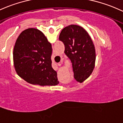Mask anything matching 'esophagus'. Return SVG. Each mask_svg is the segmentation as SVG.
Returning <instances> with one entry per match:
<instances>
[{
	"instance_id": "34e87169",
	"label": "esophagus",
	"mask_w": 123,
	"mask_h": 123,
	"mask_svg": "<svg viewBox=\"0 0 123 123\" xmlns=\"http://www.w3.org/2000/svg\"><path fill=\"white\" fill-rule=\"evenodd\" d=\"M61 64H62L61 63H59L57 64V66H61Z\"/></svg>"
}]
</instances>
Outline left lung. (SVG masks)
<instances>
[{"mask_svg":"<svg viewBox=\"0 0 123 123\" xmlns=\"http://www.w3.org/2000/svg\"><path fill=\"white\" fill-rule=\"evenodd\" d=\"M59 40L64 43V53L72 63L74 78L82 83L90 76L95 66L96 51L90 36L82 27L71 25L63 29Z\"/></svg>","mask_w":123,"mask_h":123,"instance_id":"left-lung-1","label":"left lung"}]
</instances>
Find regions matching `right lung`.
<instances>
[{
    "label": "right lung",
    "mask_w": 123,
    "mask_h": 123,
    "mask_svg": "<svg viewBox=\"0 0 123 123\" xmlns=\"http://www.w3.org/2000/svg\"><path fill=\"white\" fill-rule=\"evenodd\" d=\"M52 47L39 30L29 28L22 31L13 49V63L18 74L30 84L56 86L57 72L51 67Z\"/></svg>",
    "instance_id": "add662e5"
}]
</instances>
